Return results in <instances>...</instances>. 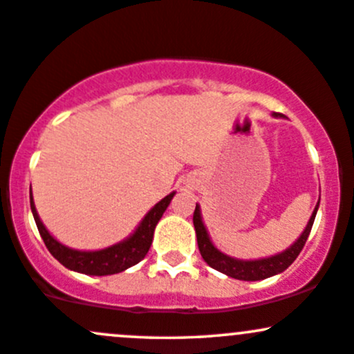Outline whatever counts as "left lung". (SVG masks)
<instances>
[{
    "mask_svg": "<svg viewBox=\"0 0 354 354\" xmlns=\"http://www.w3.org/2000/svg\"><path fill=\"white\" fill-rule=\"evenodd\" d=\"M273 118H283L282 115H277L273 113ZM321 201V197H319ZM319 201L315 204L313 214H310L309 221H307L306 227L300 233V236L292 243L288 248H285L283 252L272 254V257L265 258H254V260H241V258L230 257V254L223 253L221 250L216 248V245L212 243L211 236L207 233L206 224L203 221V214H201V206L196 204V211H194V227H196V236H197V246H199L201 257L204 258V261L211 268L218 270V272L224 273V275L231 277V279L236 280H246V282H257V280H265L268 277L279 275L290 267L294 263L295 258L299 257V253L302 252L304 245H306L307 238H309L310 230H313V224L319 209Z\"/></svg>",
    "mask_w": 354,
    "mask_h": 354,
    "instance_id": "8db88e82",
    "label": "left lung"
}]
</instances>
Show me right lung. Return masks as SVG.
I'll use <instances>...</instances> for the list:
<instances>
[{
    "mask_svg": "<svg viewBox=\"0 0 354 354\" xmlns=\"http://www.w3.org/2000/svg\"><path fill=\"white\" fill-rule=\"evenodd\" d=\"M174 196H176V191L170 192L162 201H158L143 216V219L138 223V226L135 227V231H133L130 236L101 250H75L52 236L50 231L45 227L39 212H37L32 192H30V207H32V214L37 223V227H39L40 236L55 260H59L64 267L72 270V272L84 273V275L104 277L124 272V270L133 267V265H136L145 258L148 250H150L151 241H153L155 226L160 221L163 212L169 207Z\"/></svg>",
    "mask_w": 354,
    "mask_h": 354,
    "instance_id": "right-lung-1",
    "label": "right lung"
}]
</instances>
